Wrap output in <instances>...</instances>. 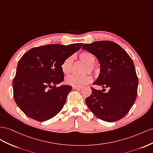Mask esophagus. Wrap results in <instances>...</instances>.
<instances>
[{
  "label": "esophagus",
  "instance_id": "esophagus-1",
  "mask_svg": "<svg viewBox=\"0 0 153 153\" xmlns=\"http://www.w3.org/2000/svg\"><path fill=\"white\" fill-rule=\"evenodd\" d=\"M73 89L74 90H81V87H73Z\"/></svg>",
  "mask_w": 153,
  "mask_h": 153
}]
</instances>
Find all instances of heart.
Segmentation results:
<instances>
[{
	"instance_id": "b5f03b06",
	"label": "heart",
	"mask_w": 153,
	"mask_h": 153,
	"mask_svg": "<svg viewBox=\"0 0 153 153\" xmlns=\"http://www.w3.org/2000/svg\"><path fill=\"white\" fill-rule=\"evenodd\" d=\"M79 58L81 61L85 64L83 69V73H97L98 71L97 67L95 65V57L93 55L87 51H84L79 55ZM74 57L70 56L66 57L62 61L61 65L62 72L65 74L71 73L73 68ZM92 81V77L88 74H85L81 76L72 75L66 78L65 82L66 84L73 86V87H81V86L88 84Z\"/></svg>"
}]
</instances>
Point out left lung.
Here are the masks:
<instances>
[{
	"mask_svg": "<svg viewBox=\"0 0 153 153\" xmlns=\"http://www.w3.org/2000/svg\"><path fill=\"white\" fill-rule=\"evenodd\" d=\"M82 48L94 55L101 65V73L93 84L109 89L104 93L102 90L91 87V95L86 99L88 107L96 117L108 122L123 118L131 110L138 94V79L132 59L112 41L85 44Z\"/></svg>",
	"mask_w": 153,
	"mask_h": 153,
	"instance_id": "8db88e82",
	"label": "left lung"
}]
</instances>
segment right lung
I'll return each instance as SVG.
<instances>
[{"label":"right lung","instance_id":"right-lung-1","mask_svg":"<svg viewBox=\"0 0 153 153\" xmlns=\"http://www.w3.org/2000/svg\"><path fill=\"white\" fill-rule=\"evenodd\" d=\"M83 43L35 47L19 60L13 80L15 103L25 114L39 121L52 118L61 111L72 87L57 85L64 80L61 65Z\"/></svg>","mask_w":153,"mask_h":153}]
</instances>
